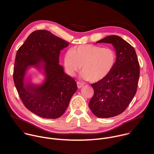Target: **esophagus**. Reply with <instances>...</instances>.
Returning a JSON list of instances; mask_svg holds the SVG:
<instances>
[{"label": "esophagus", "mask_w": 154, "mask_h": 154, "mask_svg": "<svg viewBox=\"0 0 154 154\" xmlns=\"http://www.w3.org/2000/svg\"><path fill=\"white\" fill-rule=\"evenodd\" d=\"M77 87H78L79 89L81 88L83 86V83H81L80 82H77Z\"/></svg>", "instance_id": "obj_1"}]
</instances>
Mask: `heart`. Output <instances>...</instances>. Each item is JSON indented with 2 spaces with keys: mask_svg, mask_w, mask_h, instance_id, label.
I'll list each match as a JSON object with an SVG mask.
<instances>
[{
  "mask_svg": "<svg viewBox=\"0 0 154 154\" xmlns=\"http://www.w3.org/2000/svg\"><path fill=\"white\" fill-rule=\"evenodd\" d=\"M116 60L115 51L95 45H80L71 48L64 57L66 72L73 76L82 66V77L91 82L103 79L112 71Z\"/></svg>",
  "mask_w": 154,
  "mask_h": 154,
  "instance_id": "b5f03b06",
  "label": "heart"
}]
</instances>
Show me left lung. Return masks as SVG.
I'll list each match as a JSON object with an SVG mask.
<instances>
[{
    "instance_id": "left-lung-1",
    "label": "left lung",
    "mask_w": 154,
    "mask_h": 154,
    "mask_svg": "<svg viewBox=\"0 0 154 154\" xmlns=\"http://www.w3.org/2000/svg\"><path fill=\"white\" fill-rule=\"evenodd\" d=\"M96 43L113 45L116 60L110 73L91 84L94 95L89 107L98 118H112L124 112L135 96L140 77V64L135 49L119 36H108Z\"/></svg>"
}]
</instances>
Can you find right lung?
<instances>
[{
	"mask_svg": "<svg viewBox=\"0 0 154 154\" xmlns=\"http://www.w3.org/2000/svg\"><path fill=\"white\" fill-rule=\"evenodd\" d=\"M69 44L49 31L36 30L17 52L13 72L16 90L25 106L41 118L61 116L77 91L76 82L58 63L60 51ZM31 67L44 71L45 79L42 84L25 82L26 72Z\"/></svg>",
	"mask_w": 154,
	"mask_h": 154,
	"instance_id": "right-lung-1",
	"label": "right lung"
}]
</instances>
